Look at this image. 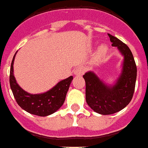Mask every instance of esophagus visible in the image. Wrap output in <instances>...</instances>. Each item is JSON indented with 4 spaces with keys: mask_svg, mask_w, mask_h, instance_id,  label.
Listing matches in <instances>:
<instances>
[{
    "mask_svg": "<svg viewBox=\"0 0 148 148\" xmlns=\"http://www.w3.org/2000/svg\"><path fill=\"white\" fill-rule=\"evenodd\" d=\"M84 68H83V67H79V68H77L76 70L74 71V73L77 76H81L84 74Z\"/></svg>",
    "mask_w": 148,
    "mask_h": 148,
    "instance_id": "obj_1",
    "label": "esophagus"
}]
</instances>
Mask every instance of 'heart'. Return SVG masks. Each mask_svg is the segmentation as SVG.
<instances>
[{
  "instance_id": "heart-1",
  "label": "heart",
  "mask_w": 148,
  "mask_h": 148,
  "mask_svg": "<svg viewBox=\"0 0 148 148\" xmlns=\"http://www.w3.org/2000/svg\"><path fill=\"white\" fill-rule=\"evenodd\" d=\"M108 51V47L107 45H99L98 49H97V57L98 58H101L104 57L106 53H107Z\"/></svg>"
}]
</instances>
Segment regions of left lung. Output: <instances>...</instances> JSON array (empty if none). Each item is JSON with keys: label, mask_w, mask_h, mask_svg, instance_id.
<instances>
[{"label": "left lung", "mask_w": 148, "mask_h": 148, "mask_svg": "<svg viewBox=\"0 0 148 148\" xmlns=\"http://www.w3.org/2000/svg\"><path fill=\"white\" fill-rule=\"evenodd\" d=\"M112 46L124 56L122 73L116 84L108 86L93 71L83 76L86 82V101L93 111L101 115H111L124 109L130 103L134 94L137 77V67L128 45L108 34Z\"/></svg>", "instance_id": "8db88e82"}]
</instances>
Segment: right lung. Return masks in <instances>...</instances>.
<instances>
[{
    "instance_id": "add662e5",
    "label": "right lung",
    "mask_w": 148,
    "mask_h": 148,
    "mask_svg": "<svg viewBox=\"0 0 148 148\" xmlns=\"http://www.w3.org/2000/svg\"><path fill=\"white\" fill-rule=\"evenodd\" d=\"M17 52V51H16ZM14 55L10 71V85L16 101L20 107L30 114L39 116H47L59 109L65 100L73 77L71 76L60 81L45 93L31 94L23 90L16 81L14 75Z\"/></svg>"
}]
</instances>
